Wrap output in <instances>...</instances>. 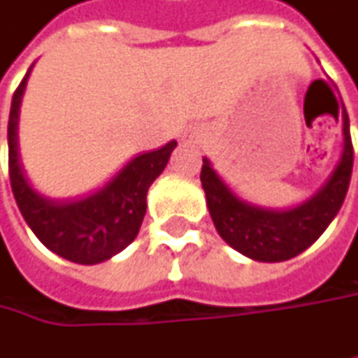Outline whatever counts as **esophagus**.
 <instances>
[{"label":"esophagus","mask_w":358,"mask_h":358,"mask_svg":"<svg viewBox=\"0 0 358 358\" xmlns=\"http://www.w3.org/2000/svg\"><path fill=\"white\" fill-rule=\"evenodd\" d=\"M203 129L201 127H188L184 133H182V141H186V143H196V141H201L203 139Z\"/></svg>","instance_id":"esophagus-1"}]
</instances>
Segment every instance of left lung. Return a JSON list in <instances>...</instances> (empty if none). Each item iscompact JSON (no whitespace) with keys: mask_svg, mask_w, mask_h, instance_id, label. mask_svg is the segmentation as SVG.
<instances>
[{"mask_svg":"<svg viewBox=\"0 0 358 358\" xmlns=\"http://www.w3.org/2000/svg\"><path fill=\"white\" fill-rule=\"evenodd\" d=\"M342 153L330 178L306 203L293 209H266L240 199L203 157L201 182L219 236L252 260L282 262L308 250L341 211L352 174L348 114L342 110Z\"/></svg>","mask_w":358,"mask_h":358,"instance_id":"obj_1","label":"left lung"}]
</instances>
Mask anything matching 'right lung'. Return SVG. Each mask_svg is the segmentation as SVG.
Segmentation results:
<instances>
[{
    "label": "right lung",
    "mask_w": 358,
    "mask_h": 358,
    "mask_svg": "<svg viewBox=\"0 0 358 358\" xmlns=\"http://www.w3.org/2000/svg\"><path fill=\"white\" fill-rule=\"evenodd\" d=\"M30 71L32 67L14 92L8 122L10 182L17 209L34 236L57 256L78 264L104 262L137 238L145 217L147 190L164 172L178 143L170 141L162 149L133 157L110 182L90 196L73 201L43 196L28 182L17 145L20 104Z\"/></svg>",
    "instance_id": "1"
}]
</instances>
